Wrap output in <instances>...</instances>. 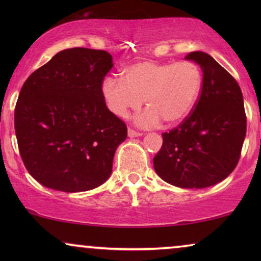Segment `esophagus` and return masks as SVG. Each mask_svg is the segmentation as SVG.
<instances>
[{
  "label": "esophagus",
  "instance_id": "1",
  "mask_svg": "<svg viewBox=\"0 0 261 261\" xmlns=\"http://www.w3.org/2000/svg\"><path fill=\"white\" fill-rule=\"evenodd\" d=\"M142 133L140 132H137L134 129H132V128H128V137L129 138H135V137H141Z\"/></svg>",
  "mask_w": 261,
  "mask_h": 261
}]
</instances>
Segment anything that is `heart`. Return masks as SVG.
I'll list each match as a JSON object with an SVG mask.
<instances>
[{
    "label": "heart",
    "instance_id": "heart-1",
    "mask_svg": "<svg viewBox=\"0 0 261 261\" xmlns=\"http://www.w3.org/2000/svg\"><path fill=\"white\" fill-rule=\"evenodd\" d=\"M202 84V71L194 62L144 60L127 66L122 78H105L102 95L110 112L120 117L138 110L145 99L148 110L137 119L142 127L158 126L162 121L176 126L194 109Z\"/></svg>",
    "mask_w": 261,
    "mask_h": 261
}]
</instances>
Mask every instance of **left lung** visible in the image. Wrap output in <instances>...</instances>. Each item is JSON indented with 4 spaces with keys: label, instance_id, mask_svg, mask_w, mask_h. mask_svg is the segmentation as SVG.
Here are the masks:
<instances>
[{
    "label": "left lung",
    "instance_id": "obj_1",
    "mask_svg": "<svg viewBox=\"0 0 261 261\" xmlns=\"http://www.w3.org/2000/svg\"><path fill=\"white\" fill-rule=\"evenodd\" d=\"M185 58L203 71L201 94L187 119L163 134L153 165L166 183L201 189L226 179L237 167L247 120L241 89L226 69L201 51Z\"/></svg>",
    "mask_w": 261,
    "mask_h": 261
}]
</instances>
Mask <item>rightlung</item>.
Instances as JSON below:
<instances>
[{"label":"right lung","instance_id":"add662e5","mask_svg":"<svg viewBox=\"0 0 261 261\" xmlns=\"http://www.w3.org/2000/svg\"><path fill=\"white\" fill-rule=\"evenodd\" d=\"M113 58L102 49L60 51L21 88L14 113L20 155L32 177L64 192L95 189L112 174L127 126L107 108L102 83Z\"/></svg>","mask_w":261,"mask_h":261}]
</instances>
